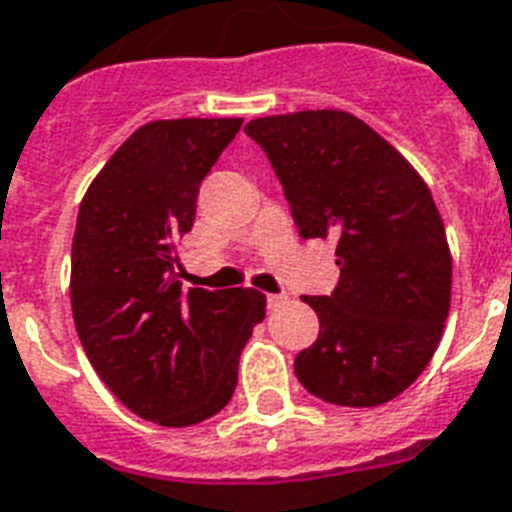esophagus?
<instances>
[{
  "instance_id": "34e87169",
  "label": "esophagus",
  "mask_w": 512,
  "mask_h": 512,
  "mask_svg": "<svg viewBox=\"0 0 512 512\" xmlns=\"http://www.w3.org/2000/svg\"><path fill=\"white\" fill-rule=\"evenodd\" d=\"M286 302H289V297H286V294H268L270 310H278V307H284Z\"/></svg>"
}]
</instances>
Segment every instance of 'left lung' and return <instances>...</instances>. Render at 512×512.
Returning <instances> with one entry per match:
<instances>
[{"label": "left lung", "mask_w": 512, "mask_h": 512, "mask_svg": "<svg viewBox=\"0 0 512 512\" xmlns=\"http://www.w3.org/2000/svg\"><path fill=\"white\" fill-rule=\"evenodd\" d=\"M292 205L302 239H334L342 270L331 297H302L321 331L294 357L318 400L376 407L421 376L442 342L452 255L421 173L344 110L249 120Z\"/></svg>", "instance_id": "8db88e82"}]
</instances>
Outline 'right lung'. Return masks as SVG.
<instances>
[{"label":"right lung","mask_w":512,"mask_h":512,"mask_svg":"<svg viewBox=\"0 0 512 512\" xmlns=\"http://www.w3.org/2000/svg\"><path fill=\"white\" fill-rule=\"evenodd\" d=\"M242 118L152 120L81 199L70 307L83 352L115 397L157 426H194L234 397L239 355L265 318L257 289L181 292L176 244L202 178Z\"/></svg>","instance_id":"obj_1"}]
</instances>
